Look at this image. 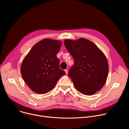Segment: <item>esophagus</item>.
I'll return each instance as SVG.
<instances>
[{
    "label": "esophagus",
    "mask_w": 129,
    "mask_h": 129,
    "mask_svg": "<svg viewBox=\"0 0 129 129\" xmlns=\"http://www.w3.org/2000/svg\"><path fill=\"white\" fill-rule=\"evenodd\" d=\"M64 71H65V72H66V74H67V73H68V70H67V69H66V70H64Z\"/></svg>",
    "instance_id": "esophagus-1"
}]
</instances>
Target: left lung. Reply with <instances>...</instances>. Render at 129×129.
<instances>
[{"mask_svg": "<svg viewBox=\"0 0 129 129\" xmlns=\"http://www.w3.org/2000/svg\"><path fill=\"white\" fill-rule=\"evenodd\" d=\"M64 44L74 59V65L68 75L77 90L87 95L100 90L106 83L108 73V64L104 53L84 38L67 39Z\"/></svg>", "mask_w": 129, "mask_h": 129, "instance_id": "8db88e82", "label": "left lung"}]
</instances>
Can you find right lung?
<instances>
[{
  "label": "right lung",
  "instance_id": "1",
  "mask_svg": "<svg viewBox=\"0 0 129 129\" xmlns=\"http://www.w3.org/2000/svg\"><path fill=\"white\" fill-rule=\"evenodd\" d=\"M61 42L44 39L36 43L22 62L21 72L24 81L36 93L44 94L52 90L66 72L59 68L57 54Z\"/></svg>",
  "mask_w": 129,
  "mask_h": 129
}]
</instances>
